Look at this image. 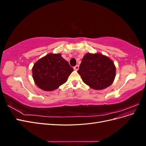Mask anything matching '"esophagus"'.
Instances as JSON below:
<instances>
[{
	"instance_id": "1",
	"label": "esophagus",
	"mask_w": 146,
	"mask_h": 146,
	"mask_svg": "<svg viewBox=\"0 0 146 146\" xmlns=\"http://www.w3.org/2000/svg\"><path fill=\"white\" fill-rule=\"evenodd\" d=\"M78 69H79V66H78V65H76V66H75V67L74 68V69L75 70H78Z\"/></svg>"
}]
</instances>
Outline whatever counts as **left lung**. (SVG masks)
I'll return each instance as SVG.
<instances>
[{"instance_id": "left-lung-1", "label": "left lung", "mask_w": 146, "mask_h": 146, "mask_svg": "<svg viewBox=\"0 0 146 146\" xmlns=\"http://www.w3.org/2000/svg\"><path fill=\"white\" fill-rule=\"evenodd\" d=\"M83 82L91 89L102 90L110 86L116 77V66L107 56L87 53L77 71Z\"/></svg>"}]
</instances>
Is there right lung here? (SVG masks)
Wrapping results in <instances>:
<instances>
[{
    "instance_id": "obj_1",
    "label": "right lung",
    "mask_w": 146,
    "mask_h": 146,
    "mask_svg": "<svg viewBox=\"0 0 146 146\" xmlns=\"http://www.w3.org/2000/svg\"><path fill=\"white\" fill-rule=\"evenodd\" d=\"M74 69L60 54H48L35 63L32 76L40 89L52 91L58 89L68 80Z\"/></svg>"
}]
</instances>
